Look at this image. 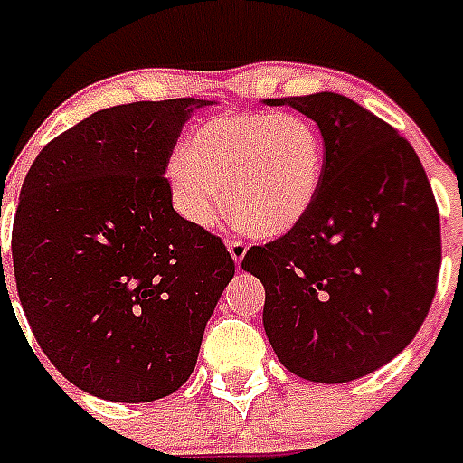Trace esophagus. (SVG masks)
Segmentation results:
<instances>
[{"label": "esophagus", "instance_id": "obj_1", "mask_svg": "<svg viewBox=\"0 0 463 463\" xmlns=\"http://www.w3.org/2000/svg\"><path fill=\"white\" fill-rule=\"evenodd\" d=\"M228 252H231V257L235 260V264H242V260H245V254H247V242L245 240H240V238H232L228 240Z\"/></svg>", "mask_w": 463, "mask_h": 463}]
</instances>
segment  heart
<instances>
[{"instance_id": "obj_1", "label": "heart", "mask_w": 463, "mask_h": 463, "mask_svg": "<svg viewBox=\"0 0 463 463\" xmlns=\"http://www.w3.org/2000/svg\"><path fill=\"white\" fill-rule=\"evenodd\" d=\"M324 173L322 134L293 112H225L206 119L192 148L167 158L177 213L209 228L225 211L245 231L276 238L293 231L315 206Z\"/></svg>"}]
</instances>
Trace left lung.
Returning <instances> with one entry per match:
<instances>
[{"instance_id":"1","label":"left lung","mask_w":463,"mask_h":463,"mask_svg":"<svg viewBox=\"0 0 463 463\" xmlns=\"http://www.w3.org/2000/svg\"><path fill=\"white\" fill-rule=\"evenodd\" d=\"M315 119L319 194L281 238L247 250L264 283V329L303 380L338 384L396 358L428 317L442 264L439 211L409 141L338 93L267 98Z\"/></svg>"}]
</instances>
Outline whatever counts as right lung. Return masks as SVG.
<instances>
[{"mask_svg":"<svg viewBox=\"0 0 463 463\" xmlns=\"http://www.w3.org/2000/svg\"><path fill=\"white\" fill-rule=\"evenodd\" d=\"M203 105L93 112L40 151L21 187L11 231L21 307L50 363L100 399L144 403L180 389L235 274L223 240L173 209L163 175Z\"/></svg>","mask_w":463,"mask_h":463,"instance_id":"right-lung-1","label":"right lung"}]
</instances>
